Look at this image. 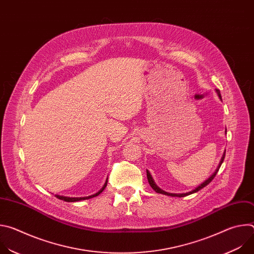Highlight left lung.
I'll return each mask as SVG.
<instances>
[{"label": "left lung", "mask_w": 254, "mask_h": 254, "mask_svg": "<svg viewBox=\"0 0 254 254\" xmlns=\"http://www.w3.org/2000/svg\"><path fill=\"white\" fill-rule=\"evenodd\" d=\"M216 93H217V95L219 96V98H221V94H220V90L219 89H216ZM226 132V131H225ZM224 158H225V151H224V153H223V156H222V158H221V160H220V163H219V165H218V167H217V169L215 170V172L206 180V181H204V182L201 184V185H199L198 187H196L194 190H192V191H190V192H187V193H180V194H176V193H169V192H166V191H164L163 189H161L156 183H155V181H154V179H153V177H152V175H151V173L147 170V177H148V181H149V183H150V185H151V187L157 192V193H160V194H163V195H168V196H171V197H185V196H188V195H190V194H193V193H196V192H198L199 190H201V189H203L204 187H206L211 181L214 179V177L216 176V174H217V172L219 171V169H220V167H221V165H222V163H223V161H224Z\"/></svg>", "instance_id": "1"}]
</instances>
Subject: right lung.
I'll list each match as a JSON object with an SVG mask.
<instances>
[{
	"instance_id": "obj_1",
	"label": "right lung",
	"mask_w": 254,
	"mask_h": 254,
	"mask_svg": "<svg viewBox=\"0 0 254 254\" xmlns=\"http://www.w3.org/2000/svg\"><path fill=\"white\" fill-rule=\"evenodd\" d=\"M106 185H107V179H106V181H105V183H104V185L102 186V188L98 191V192H96L95 194H93V195H90V196H86V197H66V196H60V195H55L58 199H60V200H63V201H66V202H76V201H81V200H86V199H90V198H93V197H96V196H98L104 189H105V187H106Z\"/></svg>"
}]
</instances>
